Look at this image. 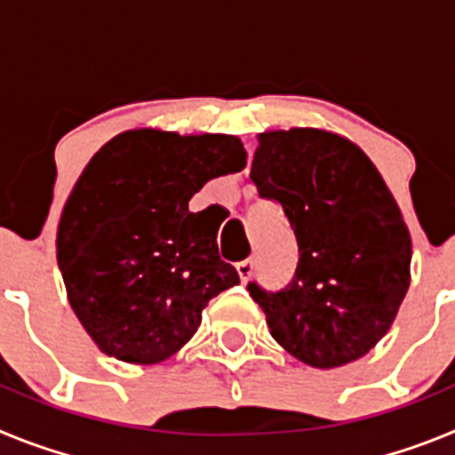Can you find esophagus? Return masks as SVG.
Returning <instances> with one entry per match:
<instances>
[{
    "instance_id": "esophagus-1",
    "label": "esophagus",
    "mask_w": 455,
    "mask_h": 455,
    "mask_svg": "<svg viewBox=\"0 0 455 455\" xmlns=\"http://www.w3.org/2000/svg\"><path fill=\"white\" fill-rule=\"evenodd\" d=\"M252 271H255V264H252V259H243V262L236 264V273H239L241 283H246L248 277L252 275Z\"/></svg>"
}]
</instances>
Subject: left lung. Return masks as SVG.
<instances>
[{
    "instance_id": "8db88e82",
    "label": "left lung",
    "mask_w": 455,
    "mask_h": 455,
    "mask_svg": "<svg viewBox=\"0 0 455 455\" xmlns=\"http://www.w3.org/2000/svg\"><path fill=\"white\" fill-rule=\"evenodd\" d=\"M251 180L283 204L299 267L280 291L248 284L273 339L316 369L348 364L389 331L410 287L412 241L380 172L332 132H264Z\"/></svg>"
}]
</instances>
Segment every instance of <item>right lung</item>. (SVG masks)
<instances>
[{"instance_id": "obj_1", "label": "right lung", "mask_w": 455, "mask_h": 455, "mask_svg": "<svg viewBox=\"0 0 455 455\" xmlns=\"http://www.w3.org/2000/svg\"><path fill=\"white\" fill-rule=\"evenodd\" d=\"M236 136L130 130L95 152L63 207L56 259L68 300L107 355L156 364L196 335L203 309L239 284L219 257V225L188 200L239 172Z\"/></svg>"}]
</instances>
